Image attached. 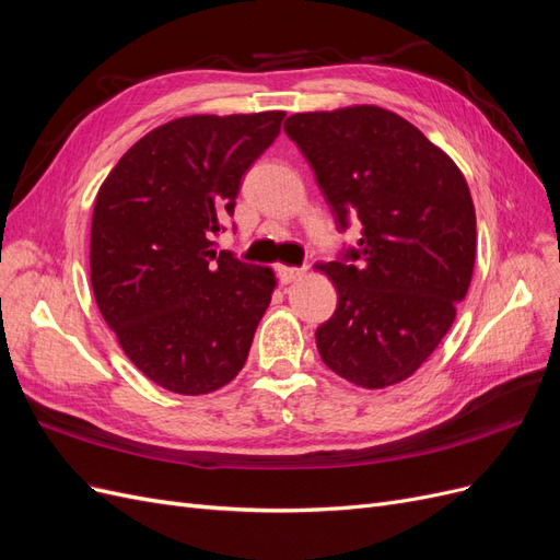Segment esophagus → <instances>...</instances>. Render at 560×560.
Segmentation results:
<instances>
[{
	"instance_id": "obj_1",
	"label": "esophagus",
	"mask_w": 560,
	"mask_h": 560,
	"mask_svg": "<svg viewBox=\"0 0 560 560\" xmlns=\"http://www.w3.org/2000/svg\"><path fill=\"white\" fill-rule=\"evenodd\" d=\"M278 273H280V282H282V284H292V282H296V280H301L303 276H306V266H303V268H296V266H280Z\"/></svg>"
}]
</instances>
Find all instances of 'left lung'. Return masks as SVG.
<instances>
[{
	"label": "left lung",
	"instance_id": "left-lung-1",
	"mask_svg": "<svg viewBox=\"0 0 560 560\" xmlns=\"http://www.w3.org/2000/svg\"><path fill=\"white\" fill-rule=\"evenodd\" d=\"M284 132L311 163L338 229L358 247L319 264L338 306L319 325V358L341 378L381 389L409 378L455 319L477 257L469 186L448 154L376 105L292 114Z\"/></svg>",
	"mask_w": 560,
	"mask_h": 560
}]
</instances>
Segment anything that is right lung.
Listing matches in <instances>:
<instances>
[{
    "label": "right lung",
    "instance_id": "add662e5",
    "mask_svg": "<svg viewBox=\"0 0 560 560\" xmlns=\"http://www.w3.org/2000/svg\"><path fill=\"white\" fill-rule=\"evenodd\" d=\"M284 112L167 121L135 142L95 198L91 284L128 360L177 395H208L243 369L276 276L214 249L241 179Z\"/></svg>",
    "mask_w": 560,
    "mask_h": 560
}]
</instances>
